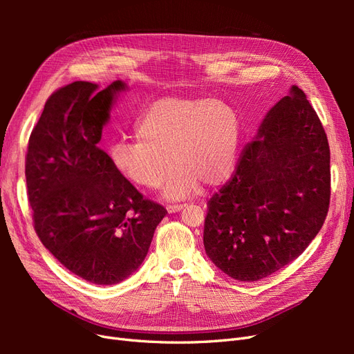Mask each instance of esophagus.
Masks as SVG:
<instances>
[{"label":"esophagus","mask_w":354,"mask_h":354,"mask_svg":"<svg viewBox=\"0 0 354 354\" xmlns=\"http://www.w3.org/2000/svg\"><path fill=\"white\" fill-rule=\"evenodd\" d=\"M186 207V203H174V205H167V209H168V212H177V211H180V209H183Z\"/></svg>","instance_id":"34e87169"}]
</instances>
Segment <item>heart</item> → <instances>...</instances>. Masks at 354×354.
Here are the masks:
<instances>
[{"label":"heart","mask_w":354,"mask_h":354,"mask_svg":"<svg viewBox=\"0 0 354 354\" xmlns=\"http://www.w3.org/2000/svg\"><path fill=\"white\" fill-rule=\"evenodd\" d=\"M239 118L220 100L164 97L138 118L137 137H122L111 149L118 173L146 189L162 186L171 199L186 198L203 183L216 187L234 168L239 145ZM175 160H172V158Z\"/></svg>","instance_id":"heart-1"}]
</instances>
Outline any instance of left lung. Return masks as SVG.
Masks as SVG:
<instances>
[{
	"instance_id": "obj_1",
	"label": "left lung",
	"mask_w": 354,
	"mask_h": 354,
	"mask_svg": "<svg viewBox=\"0 0 354 354\" xmlns=\"http://www.w3.org/2000/svg\"><path fill=\"white\" fill-rule=\"evenodd\" d=\"M329 162L324 125L292 87L207 203L203 246L211 261L233 279L254 282L301 255L329 209Z\"/></svg>"
}]
</instances>
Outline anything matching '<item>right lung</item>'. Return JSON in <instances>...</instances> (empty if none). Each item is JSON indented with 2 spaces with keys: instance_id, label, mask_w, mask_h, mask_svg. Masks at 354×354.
I'll return each instance as SVG.
<instances>
[{
  "instance_id": "add662e5",
  "label": "right lung",
  "mask_w": 354,
  "mask_h": 354,
  "mask_svg": "<svg viewBox=\"0 0 354 354\" xmlns=\"http://www.w3.org/2000/svg\"><path fill=\"white\" fill-rule=\"evenodd\" d=\"M75 81L53 93L30 133L25 158L26 194L42 245L73 274L115 285L147 255L167 209L143 198L99 147L113 95Z\"/></svg>"
}]
</instances>
